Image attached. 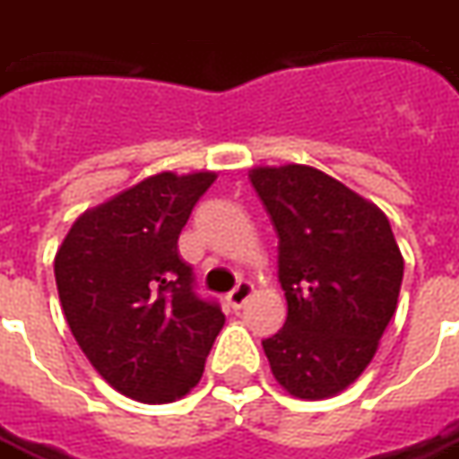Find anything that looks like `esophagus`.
Masks as SVG:
<instances>
[{"instance_id":"esophagus-1","label":"esophagus","mask_w":459,"mask_h":459,"mask_svg":"<svg viewBox=\"0 0 459 459\" xmlns=\"http://www.w3.org/2000/svg\"><path fill=\"white\" fill-rule=\"evenodd\" d=\"M250 295H253V285H250L248 280H240L238 285L226 295V302H229L230 309H240L246 302H248Z\"/></svg>"}]
</instances>
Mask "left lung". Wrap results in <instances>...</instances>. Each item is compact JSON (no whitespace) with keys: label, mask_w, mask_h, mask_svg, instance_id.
<instances>
[{"label":"left lung","mask_w":459,"mask_h":459,"mask_svg":"<svg viewBox=\"0 0 459 459\" xmlns=\"http://www.w3.org/2000/svg\"><path fill=\"white\" fill-rule=\"evenodd\" d=\"M278 233V278L288 319L263 339L270 371L295 398L344 391L371 364L398 305L403 255L385 213L305 164L255 167Z\"/></svg>","instance_id":"left-lung-1"}]
</instances>
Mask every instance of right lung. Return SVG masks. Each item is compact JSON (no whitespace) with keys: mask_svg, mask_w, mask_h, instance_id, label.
Listing matches in <instances>:
<instances>
[{"mask_svg":"<svg viewBox=\"0 0 459 459\" xmlns=\"http://www.w3.org/2000/svg\"><path fill=\"white\" fill-rule=\"evenodd\" d=\"M213 171H161L78 216L56 253L65 322L122 395L171 403L201 381L223 312L194 292L181 229Z\"/></svg>","mask_w":459,"mask_h":459,"instance_id":"add662e5","label":"right lung"}]
</instances>
